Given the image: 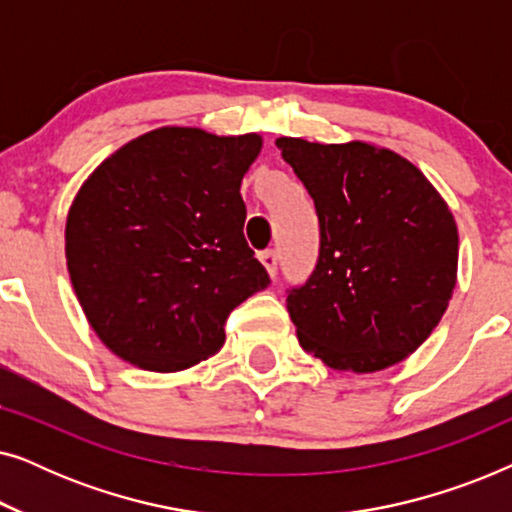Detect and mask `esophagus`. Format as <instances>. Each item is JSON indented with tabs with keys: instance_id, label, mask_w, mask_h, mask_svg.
Instances as JSON below:
<instances>
[{
	"instance_id": "34e87169",
	"label": "esophagus",
	"mask_w": 512,
	"mask_h": 512,
	"mask_svg": "<svg viewBox=\"0 0 512 512\" xmlns=\"http://www.w3.org/2000/svg\"><path fill=\"white\" fill-rule=\"evenodd\" d=\"M261 263L265 265V270L270 272V277H275V272H277V251L275 249H265V251H261Z\"/></svg>"
}]
</instances>
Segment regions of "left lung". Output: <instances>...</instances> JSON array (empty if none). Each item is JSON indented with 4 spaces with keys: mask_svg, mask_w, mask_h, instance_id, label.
<instances>
[{
    "mask_svg": "<svg viewBox=\"0 0 512 512\" xmlns=\"http://www.w3.org/2000/svg\"><path fill=\"white\" fill-rule=\"evenodd\" d=\"M314 200L319 258L286 296L303 349L335 370L375 373L415 352L457 284L452 212L415 165L366 142L279 137Z\"/></svg>",
    "mask_w": 512,
    "mask_h": 512,
    "instance_id": "1",
    "label": "left lung"
}]
</instances>
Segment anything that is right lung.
Wrapping results in <instances>:
<instances>
[{
	"instance_id": "1",
	"label": "right lung",
	"mask_w": 512,
	"mask_h": 512,
	"mask_svg": "<svg viewBox=\"0 0 512 512\" xmlns=\"http://www.w3.org/2000/svg\"><path fill=\"white\" fill-rule=\"evenodd\" d=\"M261 137L160 128L90 174L65 230L93 331L146 370H184L226 340L228 314L270 284L244 240V172Z\"/></svg>"
}]
</instances>
